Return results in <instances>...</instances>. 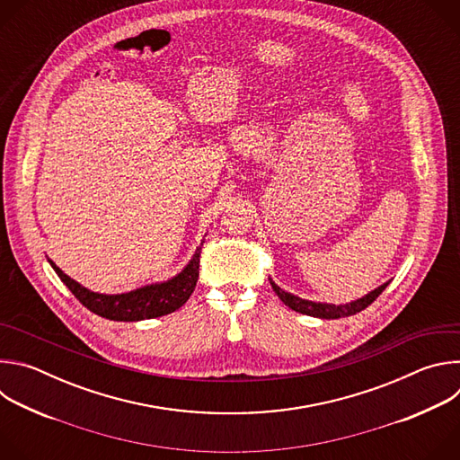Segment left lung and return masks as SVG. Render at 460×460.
I'll list each match as a JSON object with an SVG mask.
<instances>
[{
    "mask_svg": "<svg viewBox=\"0 0 460 460\" xmlns=\"http://www.w3.org/2000/svg\"><path fill=\"white\" fill-rule=\"evenodd\" d=\"M271 288L273 291L279 295V298L288 305L291 307L293 311H298L302 314H309V316H316V318H341V316H351V314H357L360 313L362 309H366L385 288L389 282L378 286L376 289H373L371 293L364 295L362 298H357L353 302H348V304H325V302H313V300H305V298H300L296 295H291L288 291H284L282 288H279L271 279Z\"/></svg>",
    "mask_w": 460,
    "mask_h": 460,
    "instance_id": "1",
    "label": "left lung"
}]
</instances>
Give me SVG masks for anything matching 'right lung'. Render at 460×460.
Masks as SVG:
<instances>
[{
  "label": "right lung",
  "instance_id": "right-lung-1",
  "mask_svg": "<svg viewBox=\"0 0 460 460\" xmlns=\"http://www.w3.org/2000/svg\"><path fill=\"white\" fill-rule=\"evenodd\" d=\"M204 245V242H202ZM202 245L194 251L189 264L172 279L165 282L149 284L138 289H133L128 293L119 295H103L94 293L76 280H73L69 275H65L50 258L49 264L56 271V275L61 279V282L71 289V293L93 313L116 320V322H138L146 318H156L169 314L176 309H180L190 296V293L199 282V268H200V251Z\"/></svg>",
  "mask_w": 460,
  "mask_h": 460
}]
</instances>
